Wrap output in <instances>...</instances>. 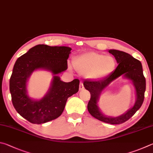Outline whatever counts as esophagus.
<instances>
[{
    "label": "esophagus",
    "mask_w": 153,
    "mask_h": 153,
    "mask_svg": "<svg viewBox=\"0 0 153 153\" xmlns=\"http://www.w3.org/2000/svg\"><path fill=\"white\" fill-rule=\"evenodd\" d=\"M84 89V86H83V83H82V82H80V85H79V90L81 91V90H83Z\"/></svg>",
    "instance_id": "obj_1"
}]
</instances>
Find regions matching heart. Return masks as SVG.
Wrapping results in <instances>:
<instances>
[{"instance_id": "b5f03b06", "label": "heart", "mask_w": 153, "mask_h": 153, "mask_svg": "<svg viewBox=\"0 0 153 153\" xmlns=\"http://www.w3.org/2000/svg\"><path fill=\"white\" fill-rule=\"evenodd\" d=\"M74 64L82 73L91 79H100L108 76L116 67V61L109 56L95 52H87L74 59Z\"/></svg>"}]
</instances>
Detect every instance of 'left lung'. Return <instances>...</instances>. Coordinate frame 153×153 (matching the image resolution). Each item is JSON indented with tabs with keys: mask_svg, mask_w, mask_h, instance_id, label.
Here are the masks:
<instances>
[{
	"mask_svg": "<svg viewBox=\"0 0 153 153\" xmlns=\"http://www.w3.org/2000/svg\"><path fill=\"white\" fill-rule=\"evenodd\" d=\"M109 52L114 56L118 66L114 72L99 81L85 80L83 85L85 89L91 93V99L88 103V111L92 116L101 122L110 124H122L134 116L143 104L146 90V79L144 76L143 66L140 61L132 57L129 53L116 50H109ZM123 74L133 81L135 87L137 100L133 108L125 114L116 118L106 117L100 111L97 101L101 91L115 79Z\"/></svg>",
	"mask_w": 153,
	"mask_h": 153,
	"instance_id": "8db88e82",
	"label": "left lung"
}]
</instances>
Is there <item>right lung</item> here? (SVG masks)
<instances>
[{
	"mask_svg": "<svg viewBox=\"0 0 153 153\" xmlns=\"http://www.w3.org/2000/svg\"><path fill=\"white\" fill-rule=\"evenodd\" d=\"M71 50L39 44L16 61L9 81L12 103L18 114L32 124H41L57 118L62 114L68 98L78 92L79 79L65 82L57 76L68 68L67 59ZM37 69L51 71L56 76L47 94L40 100H32L26 94V82Z\"/></svg>",
	"mask_w": 153,
	"mask_h": 153,
	"instance_id": "right-lung-1",
	"label": "right lung"
}]
</instances>
